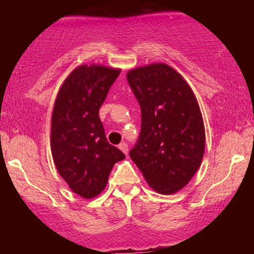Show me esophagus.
<instances>
[{"label": "esophagus", "mask_w": 254, "mask_h": 254, "mask_svg": "<svg viewBox=\"0 0 254 254\" xmlns=\"http://www.w3.org/2000/svg\"><path fill=\"white\" fill-rule=\"evenodd\" d=\"M119 149H121L125 155H127V151H129V148H127V143H125V142H122L121 144H119Z\"/></svg>", "instance_id": "34e87169"}]
</instances>
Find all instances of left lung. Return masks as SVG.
<instances>
[{
    "label": "left lung",
    "mask_w": 254,
    "mask_h": 254,
    "mask_svg": "<svg viewBox=\"0 0 254 254\" xmlns=\"http://www.w3.org/2000/svg\"><path fill=\"white\" fill-rule=\"evenodd\" d=\"M127 78L142 115L131 160L153 190L176 193L198 171L205 149L197 99L182 75L165 63L132 69Z\"/></svg>",
    "instance_id": "8db88e82"
}]
</instances>
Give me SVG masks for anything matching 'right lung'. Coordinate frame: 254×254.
Masks as SVG:
<instances>
[{
	"label": "right lung",
	"instance_id": "1",
	"mask_svg": "<svg viewBox=\"0 0 254 254\" xmlns=\"http://www.w3.org/2000/svg\"><path fill=\"white\" fill-rule=\"evenodd\" d=\"M121 69L77 66L65 78L51 119V153L60 176L83 198L98 196L106 186L116 162L125 155L110 144L99 109Z\"/></svg>",
	"mask_w": 254,
	"mask_h": 254
}]
</instances>
